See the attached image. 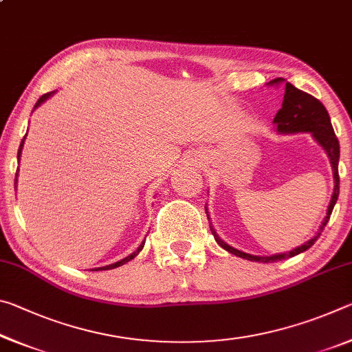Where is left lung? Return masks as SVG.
<instances>
[{"instance_id": "left-lung-1", "label": "left lung", "mask_w": 352, "mask_h": 352, "mask_svg": "<svg viewBox=\"0 0 352 352\" xmlns=\"http://www.w3.org/2000/svg\"><path fill=\"white\" fill-rule=\"evenodd\" d=\"M279 82H285V80H283L281 77H278V79H273L270 83H279ZM273 122L276 124V130L281 133H300V132L312 133L314 138L317 140L318 144L324 148L327 157H329V160H331V166L333 170V182H336V184H333L332 199H331L329 208H327L326 217L323 222H321L317 234H315L312 239H309L306 243H302L301 247H296L295 250H292V252H289V253L273 254V256H253V254L239 252V250L230 247L228 243H225L222 239H220V237L216 234V231L212 230V226H210L212 234H214V239H216V242L223 250H226V252H230L234 256H239V258L248 259V261H256V262H276L281 259L292 258V256H296L302 252H306L307 248H311L315 243V241L320 237V234L323 233L326 223L329 222V217L332 214L333 206H336V204H337L338 192H340V177H338L340 144H338L337 136H336V133H333L329 113H327V110L324 109V105L321 104L317 98H314L312 94L298 90V88L292 85V83L285 82L283 107L278 110L275 119H273Z\"/></svg>"}]
</instances>
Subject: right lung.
Instances as JSON below:
<instances>
[{"mask_svg":"<svg viewBox=\"0 0 352 352\" xmlns=\"http://www.w3.org/2000/svg\"><path fill=\"white\" fill-rule=\"evenodd\" d=\"M51 94H52V93H46V94H43V96H41V98L37 100V104H35L34 109H37V107H38L41 102H45V100H46L47 98H50ZM23 141H25V140H23ZM21 146H23V142H21V144H20V148H19V160H20V153H21ZM15 182H16V177H15ZM142 247H144V241H142L141 245H140L138 248H136V252H133L132 254L127 256V258H124V259H121L119 262H115V264H110V265H105V267H99V269H94V270H110V269H116V267L122 265V264H126V262H129L130 259H133L135 256L141 252Z\"/></svg>","mask_w":352,"mask_h":352,"instance_id":"1","label":"right lung"}]
</instances>
